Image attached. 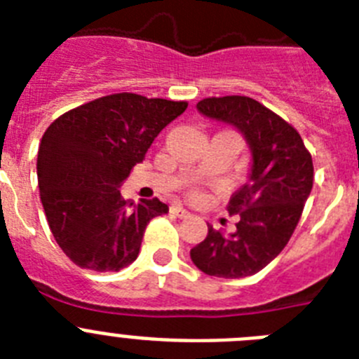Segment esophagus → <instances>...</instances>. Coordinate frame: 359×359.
Returning a JSON list of instances; mask_svg holds the SVG:
<instances>
[{
	"label": "esophagus",
	"instance_id": "esophagus-1",
	"mask_svg": "<svg viewBox=\"0 0 359 359\" xmlns=\"http://www.w3.org/2000/svg\"><path fill=\"white\" fill-rule=\"evenodd\" d=\"M170 214H174L176 217H180V219L190 217V212H187L183 207H170Z\"/></svg>",
	"mask_w": 359,
	"mask_h": 359
}]
</instances>
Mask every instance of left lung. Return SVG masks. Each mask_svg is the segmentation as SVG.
Returning <instances> with one entry per match:
<instances>
[{
    "label": "left lung",
    "instance_id": "1",
    "mask_svg": "<svg viewBox=\"0 0 359 359\" xmlns=\"http://www.w3.org/2000/svg\"><path fill=\"white\" fill-rule=\"evenodd\" d=\"M196 107L244 136L252 169L228 203V214L239 217L237 230L223 233L208 224V236L190 250V259L212 277H250L273 261L293 236L313 189V160L297 129L253 98H203Z\"/></svg>",
    "mask_w": 359,
    "mask_h": 359
}]
</instances>
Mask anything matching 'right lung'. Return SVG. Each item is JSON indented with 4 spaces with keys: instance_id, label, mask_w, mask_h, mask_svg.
Listing matches in <instances>:
<instances>
[{
    "instance_id": "add662e5",
    "label": "right lung",
    "mask_w": 359,
    "mask_h": 359,
    "mask_svg": "<svg viewBox=\"0 0 359 359\" xmlns=\"http://www.w3.org/2000/svg\"><path fill=\"white\" fill-rule=\"evenodd\" d=\"M187 102L115 93L50 123L37 152L41 203L57 244L79 268L120 271L136 261L160 199L126 201L120 185Z\"/></svg>"
}]
</instances>
